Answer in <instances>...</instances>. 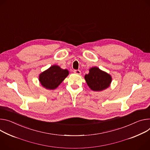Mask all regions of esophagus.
<instances>
[{
  "label": "esophagus",
  "mask_w": 150,
  "mask_h": 150,
  "mask_svg": "<svg viewBox=\"0 0 150 150\" xmlns=\"http://www.w3.org/2000/svg\"><path fill=\"white\" fill-rule=\"evenodd\" d=\"M74 72L75 74H78V75H81V71L79 70H75Z\"/></svg>",
  "instance_id": "esophagus-1"
}]
</instances>
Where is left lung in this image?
<instances>
[{"label":"left lung","instance_id":"8db88e82","mask_svg":"<svg viewBox=\"0 0 150 150\" xmlns=\"http://www.w3.org/2000/svg\"><path fill=\"white\" fill-rule=\"evenodd\" d=\"M84 79L89 88L95 91H101L106 89L112 82L111 75L98 67H91L89 73L85 75Z\"/></svg>","mask_w":150,"mask_h":150}]
</instances>
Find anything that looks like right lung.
<instances>
[{
  "label": "right lung",
  "instance_id": "1",
  "mask_svg": "<svg viewBox=\"0 0 150 150\" xmlns=\"http://www.w3.org/2000/svg\"><path fill=\"white\" fill-rule=\"evenodd\" d=\"M69 74L68 70L62 69L58 65L54 64L39 74V81L45 88L54 90L59 87Z\"/></svg>",
  "mask_w": 150,
  "mask_h": 150
}]
</instances>
